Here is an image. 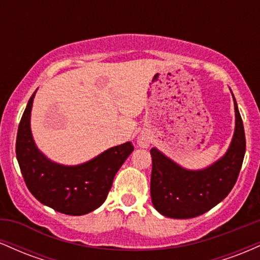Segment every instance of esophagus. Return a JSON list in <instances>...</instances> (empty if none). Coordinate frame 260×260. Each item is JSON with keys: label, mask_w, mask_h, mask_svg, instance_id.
I'll return each instance as SVG.
<instances>
[{"label": "esophagus", "mask_w": 260, "mask_h": 260, "mask_svg": "<svg viewBox=\"0 0 260 260\" xmlns=\"http://www.w3.org/2000/svg\"><path fill=\"white\" fill-rule=\"evenodd\" d=\"M137 143L140 148H148L150 145V137L145 133H140L137 138Z\"/></svg>", "instance_id": "esophagus-1"}]
</instances>
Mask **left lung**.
Listing matches in <instances>:
<instances>
[{"label": "left lung", "mask_w": 260, "mask_h": 260, "mask_svg": "<svg viewBox=\"0 0 260 260\" xmlns=\"http://www.w3.org/2000/svg\"><path fill=\"white\" fill-rule=\"evenodd\" d=\"M232 98L235 132L228 151L215 162L201 170H189L182 168L159 149L150 150V196L154 208L161 215L172 219L199 216L223 201L234 188L246 153V137L234 94Z\"/></svg>", "instance_id": "8db88e82"}]
</instances>
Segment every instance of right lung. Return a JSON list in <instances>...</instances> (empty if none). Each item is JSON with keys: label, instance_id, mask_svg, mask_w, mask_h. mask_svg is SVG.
<instances>
[{"label": "right lung", "instance_id": "add662e5", "mask_svg": "<svg viewBox=\"0 0 260 260\" xmlns=\"http://www.w3.org/2000/svg\"><path fill=\"white\" fill-rule=\"evenodd\" d=\"M35 94L28 101L17 133L16 154L26 187L41 204L66 215H85L105 202L113 177L133 151L131 142L116 145L79 165H62L35 144L30 116Z\"/></svg>", "mask_w": 260, "mask_h": 260}]
</instances>
